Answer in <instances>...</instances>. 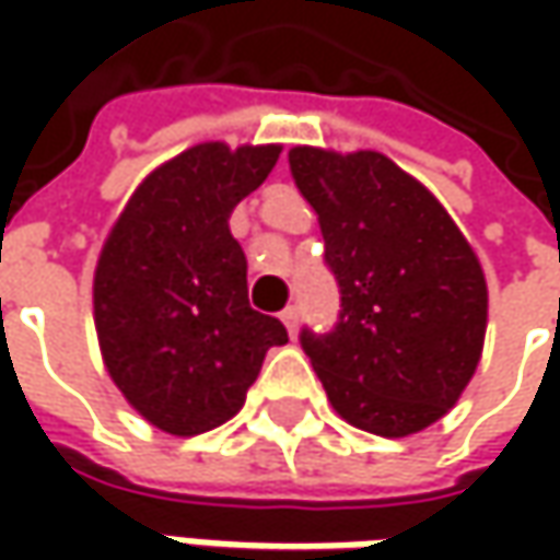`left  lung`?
Here are the masks:
<instances>
[{
	"label": "left lung",
	"instance_id": "1",
	"mask_svg": "<svg viewBox=\"0 0 560 560\" xmlns=\"http://www.w3.org/2000/svg\"><path fill=\"white\" fill-rule=\"evenodd\" d=\"M273 145L199 142L152 171L112 230L93 280L108 376L152 427L199 436L246 405L287 327L258 312L233 208L268 180Z\"/></svg>",
	"mask_w": 560,
	"mask_h": 560
}]
</instances>
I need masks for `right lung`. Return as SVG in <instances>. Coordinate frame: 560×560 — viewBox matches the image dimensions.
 I'll return each mask as SVG.
<instances>
[{"label": "right lung", "instance_id": "obj_1", "mask_svg": "<svg viewBox=\"0 0 560 560\" xmlns=\"http://www.w3.org/2000/svg\"><path fill=\"white\" fill-rule=\"evenodd\" d=\"M292 174L339 292L334 324L299 336L314 374L358 430L418 433L455 408L480 364L483 273L398 196L383 155L314 152Z\"/></svg>", "mask_w": 560, "mask_h": 560}]
</instances>
